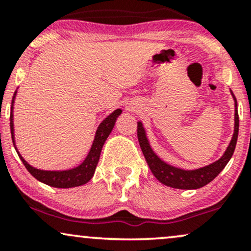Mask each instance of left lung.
<instances>
[{
	"label": "left lung",
	"instance_id": "1",
	"mask_svg": "<svg viewBox=\"0 0 251 251\" xmlns=\"http://www.w3.org/2000/svg\"><path fill=\"white\" fill-rule=\"evenodd\" d=\"M232 99L235 101V126H234V134H232L231 140L224 152L223 155L216 162L209 164V165L203 166L194 170H185L177 168V166L171 165V164L164 162L153 149L151 148V144L146 134V129L144 127L142 122H138V140H139L140 148H142L143 154L145 157L146 162L149 164V168L154 175L160 183L164 185L170 186L175 189H183V190H194L203 188L204 185L209 184L210 181L214 180L220 172L226 168V165L231 159L234 154L236 143H237L238 137V112H237V100L232 93Z\"/></svg>",
	"mask_w": 251,
	"mask_h": 251
}]
</instances>
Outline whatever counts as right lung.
Returning <instances> with one entry per match:
<instances>
[{"label":"right lung","instance_id":"add662e5","mask_svg":"<svg viewBox=\"0 0 251 251\" xmlns=\"http://www.w3.org/2000/svg\"><path fill=\"white\" fill-rule=\"evenodd\" d=\"M17 89L14 93L13 100H11V109H10V131H11V138H13L14 146H15L17 154H19L20 159L22 160V163L25 164V169L29 171V174L35 177L37 180H40L41 183L47 184V185L53 186V188H60V189H68V188H75V186L83 185V184L88 183L89 180L93 177L94 172H96V168L99 162L100 153H101V150L103 144H105L106 139L108 138L109 133L113 129L114 125L118 117L122 114V109L118 108L114 112H112L108 117H106L105 119L100 123V125L98 126L96 135H94V140L92 143L91 150H89L87 157L85 158V160L80 164V165L75 166L73 169L68 170H41L36 169L34 166H31L30 164H28L25 160V158L20 154V152L17 151L16 144H15V134H14V102H15Z\"/></svg>","mask_w":251,"mask_h":251}]
</instances>
